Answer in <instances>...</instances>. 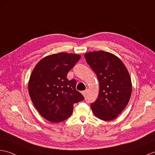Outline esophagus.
I'll use <instances>...</instances> for the list:
<instances>
[{
  "label": "esophagus",
  "mask_w": 155,
  "mask_h": 155,
  "mask_svg": "<svg viewBox=\"0 0 155 155\" xmlns=\"http://www.w3.org/2000/svg\"><path fill=\"white\" fill-rule=\"evenodd\" d=\"M87 91H88V90H87V89H86V90L84 91H82L83 95H84V96H85V95H86V94L87 93Z\"/></svg>",
  "instance_id": "obj_1"
}]
</instances>
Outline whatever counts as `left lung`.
Instances as JSON below:
<instances>
[{
	"label": "left lung",
	"instance_id": "1",
	"mask_svg": "<svg viewBox=\"0 0 155 155\" xmlns=\"http://www.w3.org/2000/svg\"><path fill=\"white\" fill-rule=\"evenodd\" d=\"M84 56L99 82V95L91 108L98 118L110 121L122 112L130 101L132 85L129 72L122 60L110 52L93 51Z\"/></svg>",
	"mask_w": 155,
	"mask_h": 155
}]
</instances>
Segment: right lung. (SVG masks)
<instances>
[{"mask_svg": "<svg viewBox=\"0 0 155 155\" xmlns=\"http://www.w3.org/2000/svg\"><path fill=\"white\" fill-rule=\"evenodd\" d=\"M80 54L60 52L45 56L30 75L28 91L32 103L45 119L62 122L72 114L74 104L84 99L75 89L76 81L68 80V71L80 59Z\"/></svg>", "mask_w": 155, "mask_h": 155, "instance_id": "right-lung-1", "label": "right lung"}]
</instances>
